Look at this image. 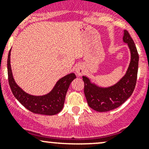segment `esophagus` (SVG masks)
<instances>
[{
    "label": "esophagus",
    "mask_w": 149,
    "mask_h": 149,
    "mask_svg": "<svg viewBox=\"0 0 149 149\" xmlns=\"http://www.w3.org/2000/svg\"><path fill=\"white\" fill-rule=\"evenodd\" d=\"M75 71H76V73L78 75V76H81L84 73V72H85V69H84V67L82 65H76V69H75Z\"/></svg>",
    "instance_id": "34e87169"
}]
</instances>
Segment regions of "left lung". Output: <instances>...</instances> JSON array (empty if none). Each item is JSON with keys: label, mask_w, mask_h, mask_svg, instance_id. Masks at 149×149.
<instances>
[{"label": "left lung", "mask_w": 149, "mask_h": 149, "mask_svg": "<svg viewBox=\"0 0 149 149\" xmlns=\"http://www.w3.org/2000/svg\"><path fill=\"white\" fill-rule=\"evenodd\" d=\"M123 41L128 46L130 61L126 73L114 85L100 86L89 78L83 76L84 94L88 106L97 112H107L123 104L134 91L137 80L139 56L136 45L126 30L123 32Z\"/></svg>", "instance_id": "left-lung-1"}]
</instances>
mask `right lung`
<instances>
[{"instance_id": "right-lung-1", "label": "right lung", "mask_w": 149, "mask_h": 149, "mask_svg": "<svg viewBox=\"0 0 149 149\" xmlns=\"http://www.w3.org/2000/svg\"><path fill=\"white\" fill-rule=\"evenodd\" d=\"M10 50L8 52L7 61L8 83L16 100L33 113L45 115H54L59 113L63 108L69 86L76 78L75 73H69L60 79L54 86L53 88L47 94L42 96L31 95L25 92L15 81L10 67Z\"/></svg>"}]
</instances>
